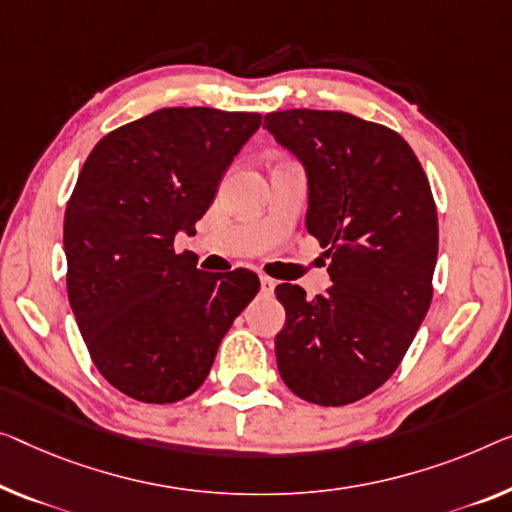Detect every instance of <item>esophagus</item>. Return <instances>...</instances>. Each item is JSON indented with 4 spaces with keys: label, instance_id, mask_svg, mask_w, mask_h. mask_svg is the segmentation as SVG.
<instances>
[{
    "label": "esophagus",
    "instance_id": "34e87169",
    "mask_svg": "<svg viewBox=\"0 0 512 512\" xmlns=\"http://www.w3.org/2000/svg\"><path fill=\"white\" fill-rule=\"evenodd\" d=\"M259 282H262V292L271 294L276 289V280H271L269 276H259Z\"/></svg>",
    "mask_w": 512,
    "mask_h": 512
}]
</instances>
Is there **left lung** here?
<instances>
[{"label":"left lung","mask_w":512,"mask_h":512,"mask_svg":"<svg viewBox=\"0 0 512 512\" xmlns=\"http://www.w3.org/2000/svg\"><path fill=\"white\" fill-rule=\"evenodd\" d=\"M308 174L305 227L331 257L333 285L308 299L282 282L280 377L301 400L342 407L398 370L432 301L437 207L418 158L391 128L331 110L264 117Z\"/></svg>","instance_id":"8db88e82"}]
</instances>
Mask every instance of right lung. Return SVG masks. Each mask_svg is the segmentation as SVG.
<instances>
[{
	"mask_svg": "<svg viewBox=\"0 0 512 512\" xmlns=\"http://www.w3.org/2000/svg\"><path fill=\"white\" fill-rule=\"evenodd\" d=\"M259 124L257 112L163 108L105 135L82 165L64 216L68 301L91 361L128 398L195 393L259 292L253 271L204 273L174 253Z\"/></svg>",
	"mask_w": 512,
	"mask_h": 512,
	"instance_id": "add662e5",
	"label": "right lung"
}]
</instances>
